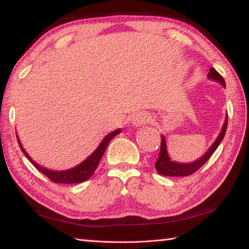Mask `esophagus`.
Listing matches in <instances>:
<instances>
[{"instance_id": "esophagus-1", "label": "esophagus", "mask_w": 249, "mask_h": 249, "mask_svg": "<svg viewBox=\"0 0 249 249\" xmlns=\"http://www.w3.org/2000/svg\"><path fill=\"white\" fill-rule=\"evenodd\" d=\"M151 121V115L146 112H139V113H136L133 118V124L135 126H141L143 124L149 123Z\"/></svg>"}]
</instances>
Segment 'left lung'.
Returning <instances> with one entry per match:
<instances>
[{
	"label": "left lung",
	"mask_w": 249,
	"mask_h": 249,
	"mask_svg": "<svg viewBox=\"0 0 249 249\" xmlns=\"http://www.w3.org/2000/svg\"><path fill=\"white\" fill-rule=\"evenodd\" d=\"M208 77H209V79H213V80H215V81H218L219 83L223 84L224 87H226L224 78L219 75L215 68H213V67L211 68ZM227 126H228V116H226L223 128H221L220 134L218 135L217 139L215 140L212 146L210 147L208 152H206L202 157H200L198 160L190 162V163H178L177 161H172L170 160V157H169V155H168L165 137L161 136L160 156H158V160L155 163V168H156L157 172L161 174V176H166V177H187V176H190V174L195 173L198 170V169H200L206 161L210 160V157L212 156L215 150L217 149L218 145L220 144L221 140L224 139L226 130H227Z\"/></svg>",
	"instance_id": "left-lung-1"
}]
</instances>
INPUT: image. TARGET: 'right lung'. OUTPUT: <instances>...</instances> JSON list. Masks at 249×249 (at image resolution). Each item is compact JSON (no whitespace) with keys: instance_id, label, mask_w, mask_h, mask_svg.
<instances>
[{"instance_id":"right-lung-1","label":"right lung","mask_w":249,"mask_h":249,"mask_svg":"<svg viewBox=\"0 0 249 249\" xmlns=\"http://www.w3.org/2000/svg\"><path fill=\"white\" fill-rule=\"evenodd\" d=\"M120 133H121V128L108 134L103 139V141L100 142V144L98 145L97 149L95 150L86 160L82 161L80 165H78L71 169H68V170H63V171L49 170V169H46L44 167L39 166L38 163H36L34 160H32V158L29 156L28 153L25 152V150L23 149V146L21 144V142L18 138V136H17V140H18L20 149L23 152L25 157L28 158L32 163H33L37 170L45 174V176L48 178H50L52 182L62 183V184H75V183H81V182L87 181L88 178H89L93 176V173L95 172V170H96L100 160H102L106 149H107L109 142Z\"/></svg>"}]
</instances>
